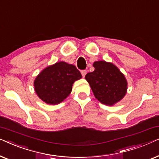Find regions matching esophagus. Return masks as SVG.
<instances>
[{
  "instance_id": "obj_1",
  "label": "esophagus",
  "mask_w": 159,
  "mask_h": 159,
  "mask_svg": "<svg viewBox=\"0 0 159 159\" xmlns=\"http://www.w3.org/2000/svg\"><path fill=\"white\" fill-rule=\"evenodd\" d=\"M81 74H82V77H85L86 74H87V71H86V70H83V71H81Z\"/></svg>"
}]
</instances>
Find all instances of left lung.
<instances>
[{
	"label": "left lung",
	"instance_id": "left-lung-1",
	"mask_svg": "<svg viewBox=\"0 0 159 159\" xmlns=\"http://www.w3.org/2000/svg\"><path fill=\"white\" fill-rule=\"evenodd\" d=\"M95 70L88 73V82L95 98L106 106H114L127 92V80L116 65L105 61L93 63Z\"/></svg>",
	"mask_w": 159,
	"mask_h": 159
}]
</instances>
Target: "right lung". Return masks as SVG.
<instances>
[{
    "label": "right lung",
    "mask_w": 159,
    "mask_h": 159,
    "mask_svg": "<svg viewBox=\"0 0 159 159\" xmlns=\"http://www.w3.org/2000/svg\"><path fill=\"white\" fill-rule=\"evenodd\" d=\"M82 77L75 65L57 62L39 73L34 81V91L45 103L56 105L70 95L74 82Z\"/></svg>",
    "instance_id": "obj_1"
}]
</instances>
